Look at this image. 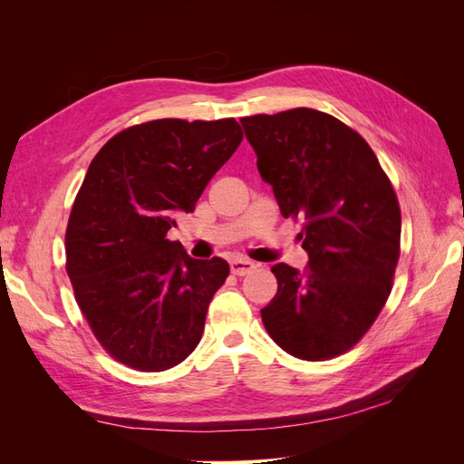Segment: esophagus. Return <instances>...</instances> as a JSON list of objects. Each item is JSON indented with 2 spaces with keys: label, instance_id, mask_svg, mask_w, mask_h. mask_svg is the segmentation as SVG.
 I'll return each instance as SVG.
<instances>
[{
  "label": "esophagus",
  "instance_id": "esophagus-1",
  "mask_svg": "<svg viewBox=\"0 0 464 464\" xmlns=\"http://www.w3.org/2000/svg\"><path fill=\"white\" fill-rule=\"evenodd\" d=\"M254 269H256V263H251L247 259H234V261H230V271L236 276L249 275Z\"/></svg>",
  "mask_w": 464,
  "mask_h": 464
}]
</instances>
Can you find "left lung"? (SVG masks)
Listing matches in <instances>:
<instances>
[{
  "mask_svg": "<svg viewBox=\"0 0 464 464\" xmlns=\"http://www.w3.org/2000/svg\"><path fill=\"white\" fill-rule=\"evenodd\" d=\"M285 218L302 220L304 273L273 266L278 290L261 319L271 339L307 362L331 360L370 331L392 288L401 208L358 131L325 111L294 108L240 120Z\"/></svg>",
  "mask_w": 464,
  "mask_h": 464,
  "instance_id": "obj_1",
  "label": "left lung"
}]
</instances>
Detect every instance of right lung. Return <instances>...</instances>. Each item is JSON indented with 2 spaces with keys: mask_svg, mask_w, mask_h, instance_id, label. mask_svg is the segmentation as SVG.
I'll return each instance as SVG.
<instances>
[{
  "mask_svg": "<svg viewBox=\"0 0 464 464\" xmlns=\"http://www.w3.org/2000/svg\"><path fill=\"white\" fill-rule=\"evenodd\" d=\"M244 133L234 118L152 120L96 152L65 230V271L92 334L139 372H164L199 344L230 266L168 240Z\"/></svg>",
  "mask_w": 464,
  "mask_h": 464,
  "instance_id": "right-lung-1",
  "label": "right lung"
}]
</instances>
